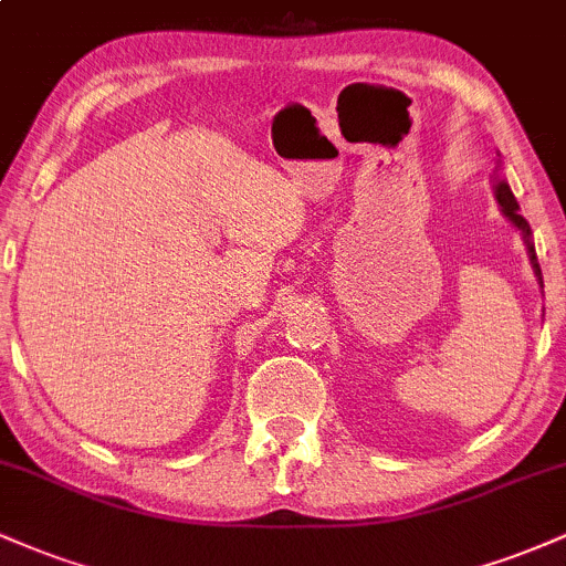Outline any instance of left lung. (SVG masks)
<instances>
[{"label": "left lung", "mask_w": 566, "mask_h": 566, "mask_svg": "<svg viewBox=\"0 0 566 566\" xmlns=\"http://www.w3.org/2000/svg\"><path fill=\"white\" fill-rule=\"evenodd\" d=\"M495 197H497V201H500V207H503L505 216H509V220H513V226H516V229L524 233V239H527V247H530V261H532V265H535V274H537V279H541V284H543V276H541V263H537L535 247H532V242H530V223H527V220H524V216H518V205H516V199H513L511 188H509V184H505V180H497V186H495Z\"/></svg>", "instance_id": "left-lung-1"}]
</instances>
